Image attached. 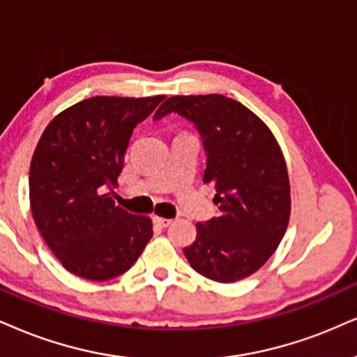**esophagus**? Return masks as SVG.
<instances>
[{"label":"esophagus","mask_w":357,"mask_h":357,"mask_svg":"<svg viewBox=\"0 0 357 357\" xmlns=\"http://www.w3.org/2000/svg\"><path fill=\"white\" fill-rule=\"evenodd\" d=\"M153 223H155V225L160 227V228H167V227H170L172 220L170 218H162V217H153Z\"/></svg>","instance_id":"34e87169"}]
</instances>
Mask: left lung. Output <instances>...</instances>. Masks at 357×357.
I'll use <instances>...</instances> for the list:
<instances>
[{"label": "left lung", "instance_id": "obj_1", "mask_svg": "<svg viewBox=\"0 0 357 357\" xmlns=\"http://www.w3.org/2000/svg\"><path fill=\"white\" fill-rule=\"evenodd\" d=\"M170 114L199 132L206 155L204 180L217 190L218 205L217 217L197 225V240L183 253L205 278L243 280L275 253L289 222V180L280 145L250 109L225 96H175L153 119Z\"/></svg>", "mask_w": 357, "mask_h": 357}]
</instances>
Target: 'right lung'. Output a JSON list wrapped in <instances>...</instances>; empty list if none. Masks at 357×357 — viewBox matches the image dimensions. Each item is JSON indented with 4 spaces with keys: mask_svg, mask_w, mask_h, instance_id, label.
Returning a JSON list of instances; mask_svg holds the SVG:
<instances>
[{
    "mask_svg": "<svg viewBox=\"0 0 357 357\" xmlns=\"http://www.w3.org/2000/svg\"><path fill=\"white\" fill-rule=\"evenodd\" d=\"M164 99L98 96L66 109L43 132L29 169L31 212L44 241L73 275L116 278L152 238L151 218L126 212L111 193L132 130Z\"/></svg>",
    "mask_w": 357,
    "mask_h": 357,
    "instance_id": "1",
    "label": "right lung"
}]
</instances>
